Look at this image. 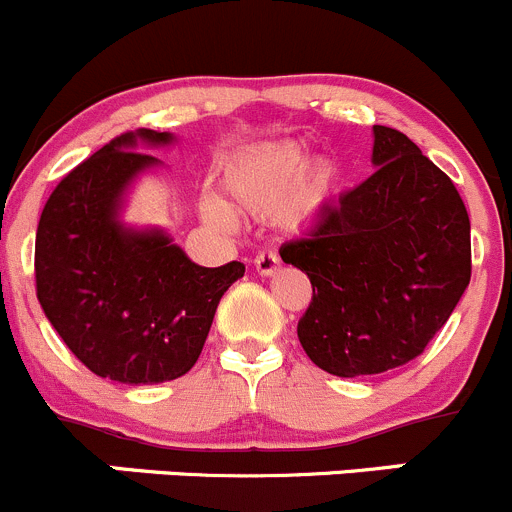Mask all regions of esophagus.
I'll use <instances>...</instances> for the list:
<instances>
[{
	"instance_id": "1",
	"label": "esophagus",
	"mask_w": 512,
	"mask_h": 512,
	"mask_svg": "<svg viewBox=\"0 0 512 512\" xmlns=\"http://www.w3.org/2000/svg\"><path fill=\"white\" fill-rule=\"evenodd\" d=\"M255 270L257 275L272 277L280 270V257H277L275 252H260V255L255 257Z\"/></svg>"
}]
</instances>
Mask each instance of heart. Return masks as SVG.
<instances>
[{"label": "heart", "instance_id": "1", "mask_svg": "<svg viewBox=\"0 0 512 512\" xmlns=\"http://www.w3.org/2000/svg\"><path fill=\"white\" fill-rule=\"evenodd\" d=\"M222 185L240 210L257 217L282 212L295 230L310 227L330 210L345 187L342 167L332 157L310 160V152L297 140L265 142L247 147L225 167ZM205 217L227 222L225 210L205 202Z\"/></svg>", "mask_w": 512, "mask_h": 512}]
</instances>
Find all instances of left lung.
<instances>
[{"label": "left lung", "instance_id": "left-lung-1", "mask_svg": "<svg viewBox=\"0 0 512 512\" xmlns=\"http://www.w3.org/2000/svg\"><path fill=\"white\" fill-rule=\"evenodd\" d=\"M372 172L280 257L312 282L297 337L337 377L415 360L470 282V220L458 190L393 127H372Z\"/></svg>", "mask_w": 512, "mask_h": 512}]
</instances>
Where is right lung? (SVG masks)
<instances>
[{"instance_id": "obj_1", "label": "right lung", "mask_w": 512, "mask_h": 512, "mask_svg": "<svg viewBox=\"0 0 512 512\" xmlns=\"http://www.w3.org/2000/svg\"><path fill=\"white\" fill-rule=\"evenodd\" d=\"M172 132L114 137L49 195L37 227L34 275L44 315L94 375L157 385L200 357L220 297L242 262L202 267L162 227L122 220L127 195L162 162L142 147L175 145Z\"/></svg>"}]
</instances>
